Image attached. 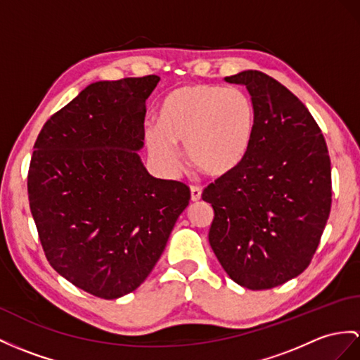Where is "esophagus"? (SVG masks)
Returning <instances> with one entry per match:
<instances>
[{
	"instance_id": "34e87169",
	"label": "esophagus",
	"mask_w": 360,
	"mask_h": 360,
	"mask_svg": "<svg viewBox=\"0 0 360 360\" xmlns=\"http://www.w3.org/2000/svg\"><path fill=\"white\" fill-rule=\"evenodd\" d=\"M191 200L192 201L201 200V188L200 186H191Z\"/></svg>"
}]
</instances>
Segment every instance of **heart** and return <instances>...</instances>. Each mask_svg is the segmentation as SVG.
I'll list each match as a JSON object with an SVG mask.
<instances>
[{
  "label": "heart",
  "instance_id": "b5f03b06",
  "mask_svg": "<svg viewBox=\"0 0 360 360\" xmlns=\"http://www.w3.org/2000/svg\"><path fill=\"white\" fill-rule=\"evenodd\" d=\"M255 110L240 89L188 85L171 91L159 108V128L148 131V148L162 168L179 169L177 143H185L189 162L212 175L232 171L246 155Z\"/></svg>",
  "mask_w": 360,
  "mask_h": 360
}]
</instances>
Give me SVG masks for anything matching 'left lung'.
Returning <instances> with one entry per match:
<instances>
[{
  "label": "left lung",
  "mask_w": 360,
  "mask_h": 360,
  "mask_svg": "<svg viewBox=\"0 0 360 360\" xmlns=\"http://www.w3.org/2000/svg\"><path fill=\"white\" fill-rule=\"evenodd\" d=\"M248 89L255 128L238 166L203 191L209 243L236 284L266 290L309 267L331 209V163L310 111L258 70L224 77Z\"/></svg>",
  "instance_id": "obj_1"
}]
</instances>
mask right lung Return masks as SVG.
I'll return each mask as SVG.
<instances>
[{"label": "right lung", "instance_id": "add662e5", "mask_svg": "<svg viewBox=\"0 0 360 360\" xmlns=\"http://www.w3.org/2000/svg\"><path fill=\"white\" fill-rule=\"evenodd\" d=\"M159 81L89 85L46 122L33 146L29 203L46 258L103 300L145 281L191 200L185 183L153 177L137 154Z\"/></svg>", "mask_w": 360, "mask_h": 360}]
</instances>
